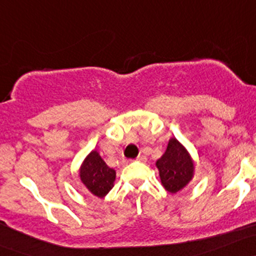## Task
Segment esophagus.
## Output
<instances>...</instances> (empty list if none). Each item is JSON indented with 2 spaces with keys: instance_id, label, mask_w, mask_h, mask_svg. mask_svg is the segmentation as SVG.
Instances as JSON below:
<instances>
[{
  "instance_id": "obj_1",
  "label": "esophagus",
  "mask_w": 256,
  "mask_h": 256,
  "mask_svg": "<svg viewBox=\"0 0 256 256\" xmlns=\"http://www.w3.org/2000/svg\"><path fill=\"white\" fill-rule=\"evenodd\" d=\"M136 160H138V162H144L146 160H147V158H146L144 156H137V158H136Z\"/></svg>"
}]
</instances>
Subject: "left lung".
Returning <instances> with one entry per match:
<instances>
[{"instance_id":"1","label":"left lung","mask_w":256,"mask_h":256,"mask_svg":"<svg viewBox=\"0 0 256 256\" xmlns=\"http://www.w3.org/2000/svg\"><path fill=\"white\" fill-rule=\"evenodd\" d=\"M162 186L170 193H178L190 181L194 171L192 159L178 140L171 138L166 152L156 162Z\"/></svg>"}]
</instances>
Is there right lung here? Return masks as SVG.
Here are the masks:
<instances>
[{
	"instance_id": "1",
	"label": "right lung",
	"mask_w": 256,
	"mask_h": 256,
	"mask_svg": "<svg viewBox=\"0 0 256 256\" xmlns=\"http://www.w3.org/2000/svg\"><path fill=\"white\" fill-rule=\"evenodd\" d=\"M115 170L109 168L96 150L91 152L80 169V178L87 190L98 198H103L113 187Z\"/></svg>"
}]
</instances>
